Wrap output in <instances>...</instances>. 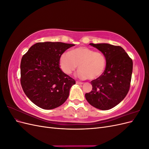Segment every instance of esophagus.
<instances>
[{"label":"esophagus","mask_w":149,"mask_h":149,"mask_svg":"<svg viewBox=\"0 0 149 149\" xmlns=\"http://www.w3.org/2000/svg\"><path fill=\"white\" fill-rule=\"evenodd\" d=\"M76 84H83V82H80V81H76Z\"/></svg>","instance_id":"esophagus-1"}]
</instances>
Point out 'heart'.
<instances>
[{
    "mask_svg": "<svg viewBox=\"0 0 149 149\" xmlns=\"http://www.w3.org/2000/svg\"><path fill=\"white\" fill-rule=\"evenodd\" d=\"M79 70L76 76L80 79H95L103 74L106 66V59L100 52L81 47L63 53L59 58V66L67 75L73 73L76 68Z\"/></svg>",
    "mask_w": 149,
    "mask_h": 149,
    "instance_id": "heart-1",
    "label": "heart"
}]
</instances>
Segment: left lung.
<instances>
[{"label":"left lung","mask_w":149,"mask_h":149,"mask_svg":"<svg viewBox=\"0 0 149 149\" xmlns=\"http://www.w3.org/2000/svg\"><path fill=\"white\" fill-rule=\"evenodd\" d=\"M89 45L104 55L106 66L100 77L91 81L92 91L86 93L85 97L97 109H110L123 101L129 91L132 60L120 46L108 43Z\"/></svg>","instance_id":"1"}]
</instances>
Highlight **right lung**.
Instances as JSON below:
<instances>
[{
    "label": "right lung",
    "instance_id": "1",
    "mask_svg": "<svg viewBox=\"0 0 149 149\" xmlns=\"http://www.w3.org/2000/svg\"><path fill=\"white\" fill-rule=\"evenodd\" d=\"M74 44L39 42L31 46L22 58L20 83L26 96L44 109L60 106L68 97L75 80L59 66V58Z\"/></svg>",
    "mask_w": 149,
    "mask_h": 149
}]
</instances>
